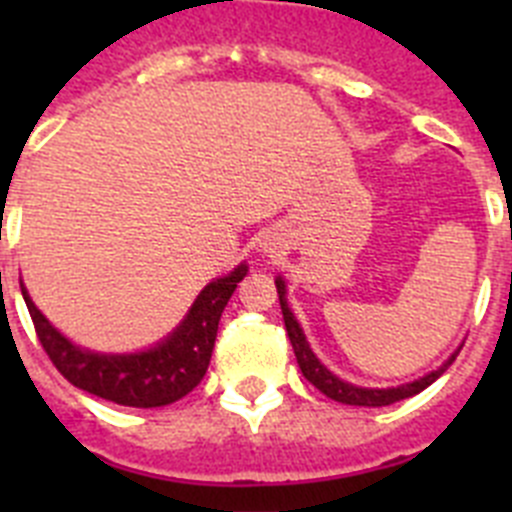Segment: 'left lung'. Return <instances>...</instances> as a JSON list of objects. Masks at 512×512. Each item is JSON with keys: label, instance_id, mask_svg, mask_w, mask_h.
<instances>
[{"label": "left lung", "instance_id": "1", "mask_svg": "<svg viewBox=\"0 0 512 512\" xmlns=\"http://www.w3.org/2000/svg\"><path fill=\"white\" fill-rule=\"evenodd\" d=\"M277 292H279V305H282L284 325H287L289 343H292V348H295L297 364H300L302 374H305L307 382L315 384V387H318L325 397H330V400H336V402H343V405H356V408H382V405H392V402H400V400H405V397L418 395V392H423L428 384L436 382V379L441 377L446 369H449L451 361L456 359V354H459V351H456V354L451 356L446 364L438 366L436 372L425 374V377L415 379V382H410V384H402V387H390V390H369V387H356V384L343 382V379H338L336 374L328 372V369H325V366L318 361V356L312 354V348H310V343H307L305 333H302L300 323H297L295 315H292V310H289L287 297H284L287 295V289H284L282 279H277Z\"/></svg>", "mask_w": 512, "mask_h": 512}]
</instances>
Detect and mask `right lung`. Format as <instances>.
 <instances>
[{"mask_svg":"<svg viewBox=\"0 0 512 512\" xmlns=\"http://www.w3.org/2000/svg\"><path fill=\"white\" fill-rule=\"evenodd\" d=\"M246 271L248 266L241 264L228 277L207 284L179 328L158 346L138 354H94L74 346L45 320L25 287H20L40 346L74 387L128 408H164L189 395L205 377L220 315Z\"/></svg>","mask_w":512,"mask_h":512,"instance_id":"right-lung-1","label":"right lung"}]
</instances>
